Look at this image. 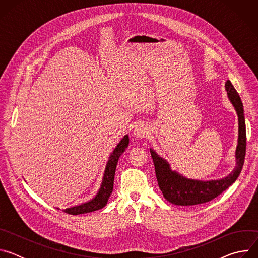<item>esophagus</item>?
Wrapping results in <instances>:
<instances>
[{
	"instance_id": "esophagus-1",
	"label": "esophagus",
	"mask_w": 258,
	"mask_h": 258,
	"mask_svg": "<svg viewBox=\"0 0 258 258\" xmlns=\"http://www.w3.org/2000/svg\"><path fill=\"white\" fill-rule=\"evenodd\" d=\"M148 133H149V131H148V127H147V125L144 124V123H140L139 125L136 126V128L134 131V136L137 137V138L142 139V138L147 137Z\"/></svg>"
}]
</instances>
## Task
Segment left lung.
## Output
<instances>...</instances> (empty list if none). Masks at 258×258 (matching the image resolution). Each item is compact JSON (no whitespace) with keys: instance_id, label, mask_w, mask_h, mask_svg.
<instances>
[{"instance_id":"1","label":"left lung","mask_w":258,"mask_h":258,"mask_svg":"<svg viewBox=\"0 0 258 258\" xmlns=\"http://www.w3.org/2000/svg\"><path fill=\"white\" fill-rule=\"evenodd\" d=\"M228 97L235 107L239 120V138L236 150L237 166L226 177L214 180H197L187 178L171 170L169 163L150 149L153 158L156 178L163 197L172 204L189 206L209 202L227 190L239 176L246 154V125L241 98L230 81L226 82Z\"/></svg>"}]
</instances>
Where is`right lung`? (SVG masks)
<instances>
[{"instance_id":"obj_1","label":"right lung","mask_w":258,"mask_h":258,"mask_svg":"<svg viewBox=\"0 0 258 258\" xmlns=\"http://www.w3.org/2000/svg\"><path fill=\"white\" fill-rule=\"evenodd\" d=\"M128 142H130L128 136L125 135L121 139L119 144L116 146V148L111 153V155H110L109 160L106 165V168H105L102 185H101V188H100L99 192L97 193V195L89 202L83 203L81 205L73 206L70 208H66L64 210L66 213L72 214V215L84 214V213L99 210L107 204L108 199H109L110 195H111L112 190H113L114 175H115V169H116L118 159L121 156V154L124 152V150L127 148Z\"/></svg>"}]
</instances>
